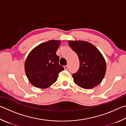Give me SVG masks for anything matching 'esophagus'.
Wrapping results in <instances>:
<instances>
[{"instance_id": "1", "label": "esophagus", "mask_w": 126, "mask_h": 126, "mask_svg": "<svg viewBox=\"0 0 126 126\" xmlns=\"http://www.w3.org/2000/svg\"><path fill=\"white\" fill-rule=\"evenodd\" d=\"M64 69H65V70H68V65L64 66Z\"/></svg>"}]
</instances>
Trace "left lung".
<instances>
[{
	"mask_svg": "<svg viewBox=\"0 0 126 126\" xmlns=\"http://www.w3.org/2000/svg\"><path fill=\"white\" fill-rule=\"evenodd\" d=\"M68 43L77 54L80 63L78 71L72 74L74 82L84 89L99 84L106 71V63L101 52L89 42L69 40Z\"/></svg>",
	"mask_w": 126,
	"mask_h": 126,
	"instance_id": "1",
	"label": "left lung"
}]
</instances>
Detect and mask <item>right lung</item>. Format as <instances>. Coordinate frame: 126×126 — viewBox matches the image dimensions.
Instances as JSON below:
<instances>
[{"label":"right lung","instance_id":"1","mask_svg":"<svg viewBox=\"0 0 126 126\" xmlns=\"http://www.w3.org/2000/svg\"><path fill=\"white\" fill-rule=\"evenodd\" d=\"M60 44L59 40H49L36 47L29 54L25 62V71L34 86L39 88L49 87L64 70L56 54Z\"/></svg>","mask_w":126,"mask_h":126}]
</instances>
